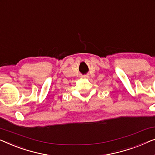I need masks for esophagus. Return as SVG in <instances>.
Wrapping results in <instances>:
<instances>
[{
	"label": "esophagus",
	"instance_id": "1",
	"mask_svg": "<svg viewBox=\"0 0 155 155\" xmlns=\"http://www.w3.org/2000/svg\"><path fill=\"white\" fill-rule=\"evenodd\" d=\"M88 77H89V76L87 75H82V78H88Z\"/></svg>",
	"mask_w": 155,
	"mask_h": 155
}]
</instances>
